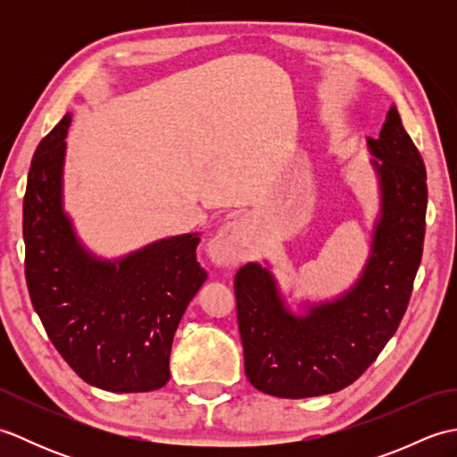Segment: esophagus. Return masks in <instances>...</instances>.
<instances>
[{
	"label": "esophagus",
	"mask_w": 457,
	"mask_h": 457,
	"mask_svg": "<svg viewBox=\"0 0 457 457\" xmlns=\"http://www.w3.org/2000/svg\"><path fill=\"white\" fill-rule=\"evenodd\" d=\"M210 255L218 265H234L244 257V223L231 220L223 226L210 245Z\"/></svg>",
	"instance_id": "obj_1"
}]
</instances>
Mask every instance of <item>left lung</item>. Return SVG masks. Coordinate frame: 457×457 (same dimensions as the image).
I'll return each mask as SVG.
<instances>
[{
  "instance_id": "1",
  "label": "left lung",
  "mask_w": 457,
  "mask_h": 457,
  "mask_svg": "<svg viewBox=\"0 0 457 457\" xmlns=\"http://www.w3.org/2000/svg\"><path fill=\"white\" fill-rule=\"evenodd\" d=\"M367 145L381 182V218L352 290L295 316L267 269L247 263L236 273L245 375L261 393L306 399L345 389L383 352L409 306L424 245L426 167L396 108Z\"/></svg>"
}]
</instances>
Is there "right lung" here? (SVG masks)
<instances>
[{"label":"right lung","mask_w":457,"mask_h":457,"mask_svg":"<svg viewBox=\"0 0 457 457\" xmlns=\"http://www.w3.org/2000/svg\"><path fill=\"white\" fill-rule=\"evenodd\" d=\"M71 115L38 143L23 198L25 278L56 352L86 383L112 393L167 385L172 337L206 270L198 234L161 239L120 261L92 257L62 212Z\"/></svg>","instance_id":"obj_1"}]
</instances>
